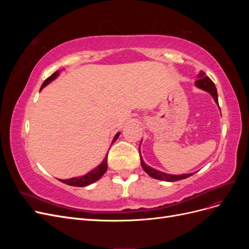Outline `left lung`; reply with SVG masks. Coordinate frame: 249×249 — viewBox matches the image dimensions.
<instances>
[{
  "label": "left lung",
  "mask_w": 249,
  "mask_h": 249,
  "mask_svg": "<svg viewBox=\"0 0 249 249\" xmlns=\"http://www.w3.org/2000/svg\"><path fill=\"white\" fill-rule=\"evenodd\" d=\"M198 80L195 81V85H196L198 88H201L203 90H206L211 95L213 96V99L215 100V102L218 104V95H217V89L215 87V84L213 83V81L211 80L209 77H207L205 72L202 71H200L199 76H198ZM141 158V156H140ZM141 166L144 169V171L147 173L148 176H150L154 178L157 179H161V180H166V182H175V180H180L187 178L192 176V173H188V175H179V176H172V175H167V173H164L162 171L156 170L152 167H149L148 165H146L143 160L141 159Z\"/></svg>",
  "instance_id": "left-lung-1"
}]
</instances>
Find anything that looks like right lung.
<instances>
[{
  "mask_svg": "<svg viewBox=\"0 0 249 249\" xmlns=\"http://www.w3.org/2000/svg\"><path fill=\"white\" fill-rule=\"evenodd\" d=\"M58 74H59V71H56V72L53 73L52 76H50L46 81L43 82V84L41 85L40 90H41L44 86H47L51 81H53L55 78H57ZM118 136H119V133H117V134L115 135L114 139H113V142L116 141V139L118 138ZM113 142H112V143H113ZM107 158H108V156H106V158H105L104 161L102 162L101 165H99V166H97L95 169H93V170H91L90 172H88L87 175H85V176L79 177V178H70V179H60V180H61V182L64 183V184H67V185H70V186H74V187H85V186H87V185L92 184V183L96 182L97 179H100V178L103 177L104 173L107 171V168H108Z\"/></svg>",
  "mask_w": 249,
  "mask_h": 249,
  "instance_id": "right-lung-1",
  "label": "right lung"
}]
</instances>
